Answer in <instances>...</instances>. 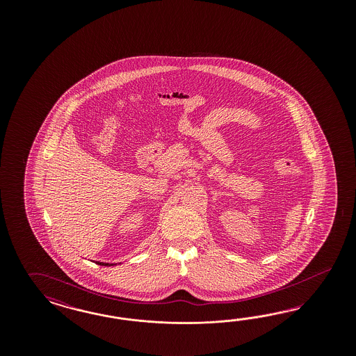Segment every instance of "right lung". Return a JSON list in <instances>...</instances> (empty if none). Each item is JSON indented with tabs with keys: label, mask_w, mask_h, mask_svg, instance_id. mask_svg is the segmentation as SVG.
<instances>
[{
	"label": "right lung",
	"mask_w": 356,
	"mask_h": 356,
	"mask_svg": "<svg viewBox=\"0 0 356 356\" xmlns=\"http://www.w3.org/2000/svg\"><path fill=\"white\" fill-rule=\"evenodd\" d=\"M97 265H103V266H112V265H113V264H111V265H109V264H104V262H97Z\"/></svg>",
	"instance_id": "obj_1"
}]
</instances>
